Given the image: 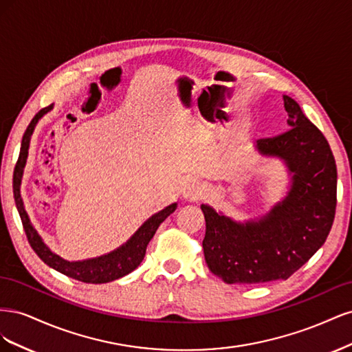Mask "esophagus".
<instances>
[{"label":"esophagus","mask_w":352,"mask_h":352,"mask_svg":"<svg viewBox=\"0 0 352 352\" xmlns=\"http://www.w3.org/2000/svg\"><path fill=\"white\" fill-rule=\"evenodd\" d=\"M204 194V186L198 180H188L182 189V197L188 201H197Z\"/></svg>","instance_id":"1"}]
</instances>
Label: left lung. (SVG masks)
<instances>
[{
    "instance_id": "8db88e82",
    "label": "left lung",
    "mask_w": 352,
    "mask_h": 352,
    "mask_svg": "<svg viewBox=\"0 0 352 352\" xmlns=\"http://www.w3.org/2000/svg\"><path fill=\"white\" fill-rule=\"evenodd\" d=\"M283 104L289 131L260 140L255 151L282 160L289 179L285 195L267 212L243 221L201 206L206 263L230 285L287 279L318 251L333 225L338 173L332 150L295 100L283 95Z\"/></svg>"
}]
</instances>
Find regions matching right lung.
<instances>
[{
    "instance_id": "right-lung-1",
    "label": "right lung",
    "mask_w": 352,
    "mask_h": 352,
    "mask_svg": "<svg viewBox=\"0 0 352 352\" xmlns=\"http://www.w3.org/2000/svg\"><path fill=\"white\" fill-rule=\"evenodd\" d=\"M54 109V104L48 105V107L42 109L32 122L29 123L28 129L23 135L22 146H20V154L17 164L14 167V175H13V194L16 207L22 219L23 229L26 232L28 241L30 247L38 254V257L44 261L51 269H54L63 274L69 276L72 279H76L85 283H109L116 279H120L123 276L129 274L133 272L138 265H140L145 257L146 245L150 243L153 239L154 233L157 232L158 226L172 214V212L177 208V202L167 206L162 211L155 212L150 219H146L141 228L138 229L133 235L127 239L119 248H116L107 254L100 255V257L88 258V260H80V261H69L60 257L58 254L52 251L48 245L42 239V236L32 225L29 219L28 211L23 204L22 192H20V185H22V177H23V170L26 166V160L29 155V145H30V138L34 133L38 122L44 117L47 113H50Z\"/></svg>"
}]
</instances>
